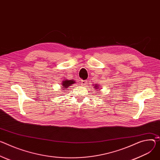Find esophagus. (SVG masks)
I'll return each mask as SVG.
<instances>
[{
	"mask_svg": "<svg viewBox=\"0 0 160 160\" xmlns=\"http://www.w3.org/2000/svg\"><path fill=\"white\" fill-rule=\"evenodd\" d=\"M87 83H88V82H87L86 80H82V82H81V85H85Z\"/></svg>",
	"mask_w": 160,
	"mask_h": 160,
	"instance_id": "1",
	"label": "esophagus"
}]
</instances>
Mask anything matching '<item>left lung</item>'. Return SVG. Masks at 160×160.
<instances>
[{"label":"left lung","mask_w":160,"mask_h":160,"mask_svg":"<svg viewBox=\"0 0 160 160\" xmlns=\"http://www.w3.org/2000/svg\"><path fill=\"white\" fill-rule=\"evenodd\" d=\"M94 85V89L97 90V91H99L98 90L101 89V88H100V85H99V84L96 83V84H94V85Z\"/></svg>","instance_id":"8db88e82"}]
</instances>
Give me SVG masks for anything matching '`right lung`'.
Wrapping results in <instances>:
<instances>
[{"mask_svg": "<svg viewBox=\"0 0 160 160\" xmlns=\"http://www.w3.org/2000/svg\"><path fill=\"white\" fill-rule=\"evenodd\" d=\"M76 82L72 80H68V79H64V80L62 82V88L61 91H65L67 90L70 88V86L75 83Z\"/></svg>", "mask_w": 160, "mask_h": 160, "instance_id": "right-lung-1", "label": "right lung"}]
</instances>
